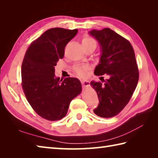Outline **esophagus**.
Returning a JSON list of instances; mask_svg holds the SVG:
<instances>
[{"label":"esophagus","mask_w":158,"mask_h":158,"mask_svg":"<svg viewBox=\"0 0 158 158\" xmlns=\"http://www.w3.org/2000/svg\"><path fill=\"white\" fill-rule=\"evenodd\" d=\"M81 83L83 86H88L89 85V81L87 79H83L81 80Z\"/></svg>","instance_id":"obj_1"}]
</instances>
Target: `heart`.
I'll return each mask as SVG.
<instances>
[{
    "label": "heart",
    "instance_id": "heart-1",
    "mask_svg": "<svg viewBox=\"0 0 158 158\" xmlns=\"http://www.w3.org/2000/svg\"><path fill=\"white\" fill-rule=\"evenodd\" d=\"M82 45L83 48H87V47L89 46H96V42L94 39L90 37L89 36H84L82 39ZM88 69V67L86 66H75V73L80 77H83L85 75V70Z\"/></svg>",
    "mask_w": 158,
    "mask_h": 158
}]
</instances>
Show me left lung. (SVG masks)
Wrapping results in <instances>:
<instances>
[{"label":"left lung","mask_w":158,"mask_h":158,"mask_svg":"<svg viewBox=\"0 0 158 158\" xmlns=\"http://www.w3.org/2000/svg\"><path fill=\"white\" fill-rule=\"evenodd\" d=\"M88 33L98 42L101 52L94 74L108 75L104 84L94 81L90 83L99 98L94 112L109 118L122 111L136 88L139 74L135 52L127 40L111 29L92 30Z\"/></svg>","instance_id":"left-lung-1"}]
</instances>
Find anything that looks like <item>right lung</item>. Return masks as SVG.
<instances>
[{"label":"right lung","mask_w":158,"mask_h":158,"mask_svg":"<svg viewBox=\"0 0 158 158\" xmlns=\"http://www.w3.org/2000/svg\"><path fill=\"white\" fill-rule=\"evenodd\" d=\"M77 32V29L61 28L48 30L31 43L23 60L21 74L25 96L35 111L49 121L65 117L71 100L81 92L78 79L66 77L60 81L55 75V66Z\"/></svg>","instance_id":"1"}]
</instances>
